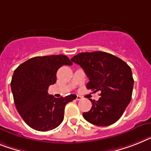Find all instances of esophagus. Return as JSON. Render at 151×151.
<instances>
[{"mask_svg":"<svg viewBox=\"0 0 151 151\" xmlns=\"http://www.w3.org/2000/svg\"><path fill=\"white\" fill-rule=\"evenodd\" d=\"M80 99H82V97H81L80 96H76V100H80Z\"/></svg>","mask_w":151,"mask_h":151,"instance_id":"obj_1","label":"esophagus"}]
</instances>
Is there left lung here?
<instances>
[{"instance_id":"obj_1","label":"left lung","mask_w":151,"mask_h":151,"mask_svg":"<svg viewBox=\"0 0 151 151\" xmlns=\"http://www.w3.org/2000/svg\"><path fill=\"white\" fill-rule=\"evenodd\" d=\"M71 61L79 65L89 78L87 89L101 92L98 101L89 99L93 106L83 113L84 119L100 127L116 123L131 100L134 81L130 67L116 56L99 51L79 53Z\"/></svg>"}]
</instances>
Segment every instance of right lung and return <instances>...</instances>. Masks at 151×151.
<instances>
[{
  "mask_svg": "<svg viewBox=\"0 0 151 151\" xmlns=\"http://www.w3.org/2000/svg\"><path fill=\"white\" fill-rule=\"evenodd\" d=\"M72 65L64 55L37 56L16 68L11 87L16 109L24 121L38 131H48L60 125L65 106L76 98L74 94L55 98L48 93L56 83V73L62 65Z\"/></svg>",
  "mask_w": 151,
  "mask_h": 151,
  "instance_id": "obj_1",
  "label": "right lung"
}]
</instances>
